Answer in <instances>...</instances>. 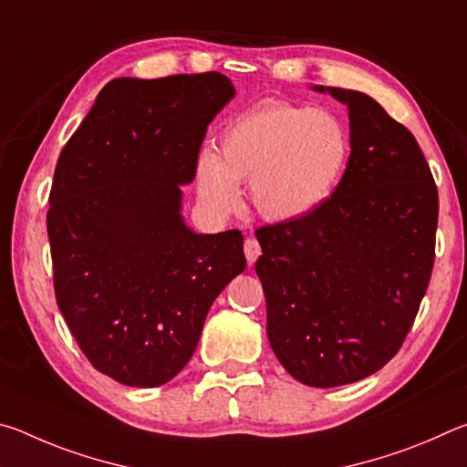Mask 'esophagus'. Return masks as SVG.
Wrapping results in <instances>:
<instances>
[{
	"mask_svg": "<svg viewBox=\"0 0 467 467\" xmlns=\"http://www.w3.org/2000/svg\"><path fill=\"white\" fill-rule=\"evenodd\" d=\"M259 255H262V247H259V243L255 239L244 241V257H247L249 265L255 264Z\"/></svg>",
	"mask_w": 467,
	"mask_h": 467,
	"instance_id": "obj_1",
	"label": "esophagus"
}]
</instances>
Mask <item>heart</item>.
Instances as JSON below:
<instances>
[{"instance_id": "obj_1", "label": "heart", "mask_w": 467, "mask_h": 467, "mask_svg": "<svg viewBox=\"0 0 467 467\" xmlns=\"http://www.w3.org/2000/svg\"><path fill=\"white\" fill-rule=\"evenodd\" d=\"M350 154L348 131L336 115L286 100L244 110L220 138L218 156L197 158V193L210 210L239 205L236 185L249 183L253 210L267 223L309 216L334 192Z\"/></svg>"}]
</instances>
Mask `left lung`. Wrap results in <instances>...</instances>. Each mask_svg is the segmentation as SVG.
<instances>
[{
  "label": "left lung",
  "instance_id": "8db88e82",
  "mask_svg": "<svg viewBox=\"0 0 467 467\" xmlns=\"http://www.w3.org/2000/svg\"><path fill=\"white\" fill-rule=\"evenodd\" d=\"M344 102L350 158L317 210L255 233L267 339L309 387L385 367L429 288L439 195L416 138L365 92L313 86Z\"/></svg>",
  "mask_w": 467,
  "mask_h": 467
}]
</instances>
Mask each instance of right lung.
I'll use <instances>...</instances> for the list:
<instances>
[{
  "mask_svg": "<svg viewBox=\"0 0 467 467\" xmlns=\"http://www.w3.org/2000/svg\"><path fill=\"white\" fill-rule=\"evenodd\" d=\"M233 97L218 72L115 78L59 154L47 212L55 298L92 367L123 385L171 381L247 265L241 231L197 234L181 216V185Z\"/></svg>",
  "mask_w": 467,
  "mask_h": 467,
  "instance_id": "right-lung-1",
  "label": "right lung"
}]
</instances>
